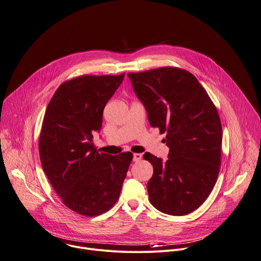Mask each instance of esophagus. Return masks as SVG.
I'll list each match as a JSON object with an SVG mask.
<instances>
[{"label": "esophagus", "mask_w": 261, "mask_h": 261, "mask_svg": "<svg viewBox=\"0 0 261 261\" xmlns=\"http://www.w3.org/2000/svg\"><path fill=\"white\" fill-rule=\"evenodd\" d=\"M142 158V154L141 153H134L133 154V161L134 162H139Z\"/></svg>", "instance_id": "obj_1"}]
</instances>
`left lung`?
<instances>
[{
	"label": "left lung",
	"instance_id": "obj_1",
	"mask_svg": "<svg viewBox=\"0 0 261 261\" xmlns=\"http://www.w3.org/2000/svg\"><path fill=\"white\" fill-rule=\"evenodd\" d=\"M151 127L166 133L168 160L145 152L153 167L148 200L159 211L187 215L211 194L220 170L222 127L217 109L190 71L164 66L129 72Z\"/></svg>",
	"mask_w": 261,
	"mask_h": 261
}]
</instances>
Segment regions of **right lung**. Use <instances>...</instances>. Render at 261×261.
I'll list each match as a JSON object with an SVG mask.
<instances>
[{
	"label": "right lung",
	"instance_id": "1",
	"mask_svg": "<svg viewBox=\"0 0 261 261\" xmlns=\"http://www.w3.org/2000/svg\"><path fill=\"white\" fill-rule=\"evenodd\" d=\"M124 76L83 74L67 80L46 109L39 137L42 167L61 202L80 215L97 216L117 203L133 159L130 151L98 152L93 144L105 107Z\"/></svg>",
	"mask_w": 261,
	"mask_h": 261
}]
</instances>
